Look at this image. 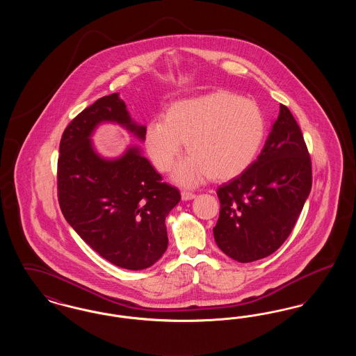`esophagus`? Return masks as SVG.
<instances>
[{"instance_id":"34e87169","label":"esophagus","mask_w":356,"mask_h":356,"mask_svg":"<svg viewBox=\"0 0 356 356\" xmlns=\"http://www.w3.org/2000/svg\"><path fill=\"white\" fill-rule=\"evenodd\" d=\"M196 197V195L195 193H192V192H189V191H183L181 192V199L183 200H192V199H195Z\"/></svg>"}]
</instances>
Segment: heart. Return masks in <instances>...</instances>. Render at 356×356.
I'll list each match as a JSON object with an SVG mask.
<instances>
[{"label":"heart","mask_w":356,"mask_h":356,"mask_svg":"<svg viewBox=\"0 0 356 356\" xmlns=\"http://www.w3.org/2000/svg\"><path fill=\"white\" fill-rule=\"evenodd\" d=\"M266 121L256 102L232 92H213L172 102L164 119L151 120L144 143L153 165L168 172L186 143L189 156L173 172L179 184L193 186L205 176L231 180L247 170L259 152Z\"/></svg>","instance_id":"obj_1"}]
</instances>
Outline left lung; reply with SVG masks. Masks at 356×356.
<instances>
[{
	"label": "left lung",
	"instance_id": "1",
	"mask_svg": "<svg viewBox=\"0 0 356 356\" xmlns=\"http://www.w3.org/2000/svg\"><path fill=\"white\" fill-rule=\"evenodd\" d=\"M312 186L303 134L286 105L254 163L218 189L220 215L213 236L238 263L273 254L289 236Z\"/></svg>",
	"mask_w": 356,
	"mask_h": 356
}]
</instances>
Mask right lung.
<instances>
[{"mask_svg": "<svg viewBox=\"0 0 356 356\" xmlns=\"http://www.w3.org/2000/svg\"><path fill=\"white\" fill-rule=\"evenodd\" d=\"M104 121L118 122L144 140L119 93L104 96L69 122L60 141L57 196L61 212L85 243L112 264L138 271L168 247L165 218L180 202L151 163L131 147L119 159L95 152L90 136Z\"/></svg>", "mask_w": 356, "mask_h": 356, "instance_id": "obj_1", "label": "right lung"}]
</instances>
